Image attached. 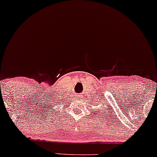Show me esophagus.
Here are the masks:
<instances>
[{"instance_id":"34e87169","label":"esophagus","mask_w":157,"mask_h":157,"mask_svg":"<svg viewBox=\"0 0 157 157\" xmlns=\"http://www.w3.org/2000/svg\"><path fill=\"white\" fill-rule=\"evenodd\" d=\"M77 99H78V100H82V98H83V96H77Z\"/></svg>"}]
</instances>
